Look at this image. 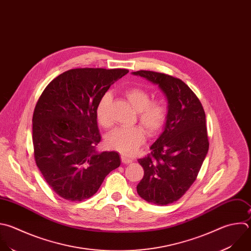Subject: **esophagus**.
Here are the masks:
<instances>
[{
    "mask_svg": "<svg viewBox=\"0 0 251 251\" xmlns=\"http://www.w3.org/2000/svg\"><path fill=\"white\" fill-rule=\"evenodd\" d=\"M121 160H122V162L123 163H131L132 161H133V159L132 158H130V157H128V156H126V155H124V154H122L121 155Z\"/></svg>",
    "mask_w": 251,
    "mask_h": 251,
    "instance_id": "34e87169",
    "label": "esophagus"
}]
</instances>
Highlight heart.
Listing matches in <instances>:
<instances>
[{
  "mask_svg": "<svg viewBox=\"0 0 251 251\" xmlns=\"http://www.w3.org/2000/svg\"><path fill=\"white\" fill-rule=\"evenodd\" d=\"M125 98L135 111L138 112L139 121L144 126L147 133L150 136L158 134L168 117L166 104L162 100L151 101V95L142 88L128 89L125 92ZM111 100V94L105 93L100 98L96 108L98 122L104 128L111 126V118L109 115ZM145 138V130L140 126H134L112 130L105 136L104 142L108 149L127 155H132L144 143Z\"/></svg>",
  "mask_w": 251,
  "mask_h": 251,
  "instance_id": "heart-1",
  "label": "heart"
}]
</instances>
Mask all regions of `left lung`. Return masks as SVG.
Listing matches in <instances>:
<instances>
[{"mask_svg": "<svg viewBox=\"0 0 251 251\" xmlns=\"http://www.w3.org/2000/svg\"><path fill=\"white\" fill-rule=\"evenodd\" d=\"M132 74L156 85L168 100L162 133L151 146V154L138 159L144 176L137 192L149 203L172 204L193 184L208 153L205 112L198 98L181 79L151 71Z\"/></svg>", "mask_w": 251, "mask_h": 251, "instance_id": "left-lung-1", "label": "left lung"}]
</instances>
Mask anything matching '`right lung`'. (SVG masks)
<instances>
[{
	"label": "right lung",
	"mask_w": 251,
	"mask_h": 251,
	"mask_svg": "<svg viewBox=\"0 0 251 251\" xmlns=\"http://www.w3.org/2000/svg\"><path fill=\"white\" fill-rule=\"evenodd\" d=\"M126 69H73L46 87L32 117L37 168L60 197L82 201L95 195L120 165L117 151H98L101 137L96 108Z\"/></svg>",
	"instance_id": "right-lung-1"
}]
</instances>
